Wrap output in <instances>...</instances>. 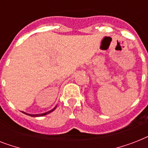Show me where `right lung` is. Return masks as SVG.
Returning a JSON list of instances; mask_svg holds the SVG:
<instances>
[{
    "instance_id": "1",
    "label": "right lung",
    "mask_w": 148,
    "mask_h": 148,
    "mask_svg": "<svg viewBox=\"0 0 148 148\" xmlns=\"http://www.w3.org/2000/svg\"><path fill=\"white\" fill-rule=\"evenodd\" d=\"M56 108H57V106H56L55 108H53L52 110H49V111H47V112L46 113H43V114H27V113H25L24 112V111H22V112L24 113V114H25L27 115H29V116H31V117H41V116H45V115L47 114H49V113L52 112V111H53V110H55Z\"/></svg>"
}]
</instances>
